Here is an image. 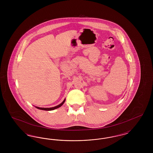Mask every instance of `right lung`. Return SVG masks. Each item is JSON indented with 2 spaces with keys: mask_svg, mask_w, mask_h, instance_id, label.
I'll return each instance as SVG.
<instances>
[{
  "mask_svg": "<svg viewBox=\"0 0 153 153\" xmlns=\"http://www.w3.org/2000/svg\"><path fill=\"white\" fill-rule=\"evenodd\" d=\"M65 99L64 100V101L62 102L61 104H59V105H57V106H55V107H51V108H41V107H36V106H35V107L36 108H38V109H41V110H45V111H51V110H54V109H57V108H58L59 107H61L62 105H63V104L65 102Z\"/></svg>",
  "mask_w": 153,
  "mask_h": 153,
  "instance_id": "1",
  "label": "right lung"
}]
</instances>
